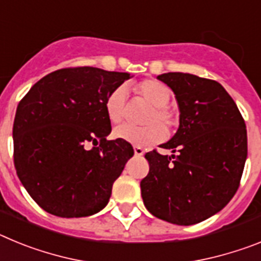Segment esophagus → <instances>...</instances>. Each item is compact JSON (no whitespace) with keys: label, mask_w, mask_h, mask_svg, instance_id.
<instances>
[{"label":"esophagus","mask_w":261,"mask_h":261,"mask_svg":"<svg viewBox=\"0 0 261 261\" xmlns=\"http://www.w3.org/2000/svg\"><path fill=\"white\" fill-rule=\"evenodd\" d=\"M135 154L137 156L144 155V149H142V147H140V146H135Z\"/></svg>","instance_id":"esophagus-1"}]
</instances>
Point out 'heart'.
Masks as SVG:
<instances>
[{
  "label": "heart",
  "instance_id": "obj_1",
  "mask_svg": "<svg viewBox=\"0 0 261 261\" xmlns=\"http://www.w3.org/2000/svg\"><path fill=\"white\" fill-rule=\"evenodd\" d=\"M135 93L141 96L151 106V110L145 117L144 126L120 125L114 129V137L117 140L137 145V146H150L163 141L166 137V130L174 128L176 120L175 115L167 108L171 99V89L163 82L156 80H144L135 85ZM126 105V90L124 86L114 89L107 95L105 100V111L108 120L112 124H119L124 119ZM159 122L164 127L159 125Z\"/></svg>",
  "mask_w": 261,
  "mask_h": 261
}]
</instances>
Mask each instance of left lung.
I'll list each match as a JSON object with an SVG mask.
<instances>
[{
    "instance_id": "left-lung-1",
    "label": "left lung",
    "mask_w": 261,
    "mask_h": 261,
    "mask_svg": "<svg viewBox=\"0 0 261 261\" xmlns=\"http://www.w3.org/2000/svg\"><path fill=\"white\" fill-rule=\"evenodd\" d=\"M174 91L179 129L163 149L145 154L141 180L146 209L176 225H195L218 213L238 190L247 158V129L238 107L217 81L188 73L158 75Z\"/></svg>"
}]
</instances>
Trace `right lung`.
Instances as JSON below:
<instances>
[{"label": "right lung", "instance_id": "add662e5", "mask_svg": "<svg viewBox=\"0 0 261 261\" xmlns=\"http://www.w3.org/2000/svg\"><path fill=\"white\" fill-rule=\"evenodd\" d=\"M129 73L65 68L38 81L23 96L13 125L14 166L41 209L62 218L102 211L112 184L132 158V145L108 141V94ZM89 143L95 144L86 149Z\"/></svg>", "mask_w": 261, "mask_h": 261}]
</instances>
